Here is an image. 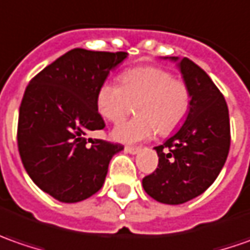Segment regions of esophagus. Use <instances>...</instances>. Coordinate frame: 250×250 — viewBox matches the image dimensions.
<instances>
[{"label":"esophagus","mask_w":250,"mask_h":250,"mask_svg":"<svg viewBox=\"0 0 250 250\" xmlns=\"http://www.w3.org/2000/svg\"><path fill=\"white\" fill-rule=\"evenodd\" d=\"M125 151L128 152V153H131V155H135V153H138L140 148H138V146H125Z\"/></svg>","instance_id":"1"}]
</instances>
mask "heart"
<instances>
[{
    "label": "heart",
    "mask_w": 250,
    "mask_h": 250,
    "mask_svg": "<svg viewBox=\"0 0 250 250\" xmlns=\"http://www.w3.org/2000/svg\"><path fill=\"white\" fill-rule=\"evenodd\" d=\"M138 102V117L117 125L112 137L133 144L156 133L167 135L183 123L191 105V92L183 80L158 66L134 67L123 73L122 84L105 82L97 92L98 112L112 123L120 122Z\"/></svg>",
    "instance_id": "1"
}]
</instances>
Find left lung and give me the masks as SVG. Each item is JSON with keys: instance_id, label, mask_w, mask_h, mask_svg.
<instances>
[{"instance_id": "8db88e82", "label": "left lung", "mask_w": 250, "mask_h": 250, "mask_svg": "<svg viewBox=\"0 0 250 250\" xmlns=\"http://www.w3.org/2000/svg\"><path fill=\"white\" fill-rule=\"evenodd\" d=\"M165 59L178 62L191 105L181 128L155 146L159 165L142 178V187L158 202L181 205L203 194L221 171L231 142L229 116L223 94L203 69L188 58Z\"/></svg>"}]
</instances>
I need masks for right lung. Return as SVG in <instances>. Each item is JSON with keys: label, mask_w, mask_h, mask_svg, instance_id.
<instances>
[{"label": "right lung", "mask_w": 250, "mask_h": 250, "mask_svg": "<svg viewBox=\"0 0 250 250\" xmlns=\"http://www.w3.org/2000/svg\"><path fill=\"white\" fill-rule=\"evenodd\" d=\"M127 52L74 48L34 76L19 108L18 148L34 184L59 202L98 192L120 144L88 138L102 130L97 92Z\"/></svg>", "instance_id": "add662e5"}]
</instances>
